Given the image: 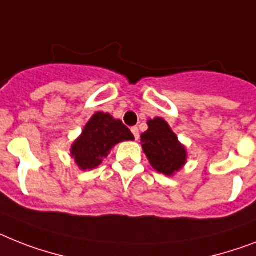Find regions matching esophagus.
<instances>
[{
	"mask_svg": "<svg viewBox=\"0 0 256 256\" xmlns=\"http://www.w3.org/2000/svg\"><path fill=\"white\" fill-rule=\"evenodd\" d=\"M130 130H132L134 138H136V140H138V137H140V132H138V128H137V126H133Z\"/></svg>",
	"mask_w": 256,
	"mask_h": 256,
	"instance_id": "esophagus-1",
	"label": "esophagus"
}]
</instances>
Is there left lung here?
Listing matches in <instances>:
<instances>
[{
  "mask_svg": "<svg viewBox=\"0 0 256 256\" xmlns=\"http://www.w3.org/2000/svg\"><path fill=\"white\" fill-rule=\"evenodd\" d=\"M148 130L141 134V145L154 170L174 175L187 161L186 148L162 118L148 120Z\"/></svg>",
  "mask_w": 256,
  "mask_h": 256,
  "instance_id": "obj_1",
  "label": "left lung"
}]
</instances>
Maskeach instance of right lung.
<instances>
[{"label":"right lung","mask_w":256,"mask_h":256,"mask_svg":"<svg viewBox=\"0 0 256 256\" xmlns=\"http://www.w3.org/2000/svg\"><path fill=\"white\" fill-rule=\"evenodd\" d=\"M128 140L134 137L122 120L114 119L110 114L96 112L72 145V158L81 170H92L102 164L116 144Z\"/></svg>","instance_id":"right-lung-1"}]
</instances>
